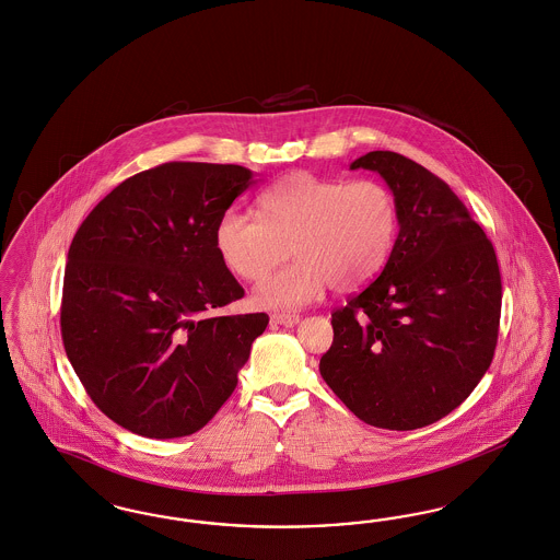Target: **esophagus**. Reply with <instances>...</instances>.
<instances>
[{
  "instance_id": "esophagus-1",
  "label": "esophagus",
  "mask_w": 560,
  "mask_h": 560,
  "mask_svg": "<svg viewBox=\"0 0 560 560\" xmlns=\"http://www.w3.org/2000/svg\"><path fill=\"white\" fill-rule=\"evenodd\" d=\"M300 320L298 314L291 313H272L270 314V323L272 325H283V327H293Z\"/></svg>"
}]
</instances>
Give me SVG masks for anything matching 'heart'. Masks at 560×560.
Here are the masks:
<instances>
[{"label":"heart","instance_id":"heart-1","mask_svg":"<svg viewBox=\"0 0 560 560\" xmlns=\"http://www.w3.org/2000/svg\"><path fill=\"white\" fill-rule=\"evenodd\" d=\"M260 217L226 210L214 229L224 267L244 281L267 277L254 302L293 311L314 302L329 285L359 290L387 265L398 237V203L381 180L323 179L293 173L258 198Z\"/></svg>","mask_w":560,"mask_h":560}]
</instances>
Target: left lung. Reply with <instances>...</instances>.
I'll return each instance as SVG.
<instances>
[{
  "label": "left lung",
  "mask_w": 560,
  "mask_h": 560,
  "mask_svg": "<svg viewBox=\"0 0 560 560\" xmlns=\"http://www.w3.org/2000/svg\"><path fill=\"white\" fill-rule=\"evenodd\" d=\"M352 171L380 173L400 231L380 277L331 314L320 375L360 421L410 431L469 398L490 369L502 281L492 242L447 183L396 152Z\"/></svg>",
  "instance_id": "left-lung-1"
}]
</instances>
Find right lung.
Masks as SVG:
<instances>
[{"mask_svg":"<svg viewBox=\"0 0 560 560\" xmlns=\"http://www.w3.org/2000/svg\"><path fill=\"white\" fill-rule=\"evenodd\" d=\"M252 183L237 164L166 162L122 180L72 237L65 350L93 404L137 435L206 425L269 325L265 313L206 316L244 298L214 229Z\"/></svg>","mask_w":560,"mask_h":560,"instance_id":"add662e5","label":"right lung"}]
</instances>
